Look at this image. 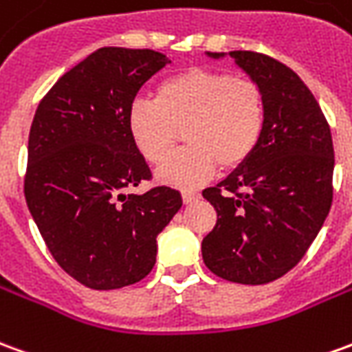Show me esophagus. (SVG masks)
Here are the masks:
<instances>
[{"label": "esophagus", "instance_id": "34e87169", "mask_svg": "<svg viewBox=\"0 0 352 352\" xmlns=\"http://www.w3.org/2000/svg\"><path fill=\"white\" fill-rule=\"evenodd\" d=\"M200 198V194L192 192V190H183V201L184 204H194V201Z\"/></svg>", "mask_w": 352, "mask_h": 352}]
</instances>
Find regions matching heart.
I'll return each instance as SVG.
<instances>
[{
	"label": "heart",
	"instance_id": "1",
	"mask_svg": "<svg viewBox=\"0 0 352 352\" xmlns=\"http://www.w3.org/2000/svg\"><path fill=\"white\" fill-rule=\"evenodd\" d=\"M267 127V97L252 78L225 70L190 68L166 78L154 100L137 99L127 108V131L151 164L166 158L183 131V151L158 168L162 183L194 188L217 168L244 166L261 144Z\"/></svg>",
	"mask_w": 352,
	"mask_h": 352
}]
</instances>
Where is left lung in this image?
Segmentation results:
<instances>
[{
	"mask_svg": "<svg viewBox=\"0 0 352 352\" xmlns=\"http://www.w3.org/2000/svg\"><path fill=\"white\" fill-rule=\"evenodd\" d=\"M228 55L265 91L267 127L252 158L201 192L217 211L201 257L219 278L259 286L294 269L328 217L333 142L314 95L292 68L253 51Z\"/></svg>",
	"mask_w": 352,
	"mask_h": 352,
	"instance_id": "left-lung-1",
	"label": "left lung"
}]
</instances>
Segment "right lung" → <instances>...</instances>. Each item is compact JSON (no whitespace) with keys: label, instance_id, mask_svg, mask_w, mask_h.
<instances>
[{"label":"right lung","instance_id":"right-lung-1","mask_svg":"<svg viewBox=\"0 0 352 352\" xmlns=\"http://www.w3.org/2000/svg\"><path fill=\"white\" fill-rule=\"evenodd\" d=\"M168 63L152 49H97L49 89L32 122L28 210L55 261L91 289L144 278L156 238L183 206L169 186L124 194L152 179L127 131V108Z\"/></svg>","mask_w":352,"mask_h":352}]
</instances>
